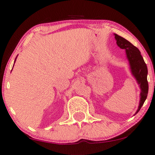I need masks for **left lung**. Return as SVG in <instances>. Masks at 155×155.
Wrapping results in <instances>:
<instances>
[{"label": "left lung", "mask_w": 155, "mask_h": 155, "mask_svg": "<svg viewBox=\"0 0 155 155\" xmlns=\"http://www.w3.org/2000/svg\"><path fill=\"white\" fill-rule=\"evenodd\" d=\"M114 35L117 45L121 49L126 50V58L129 63L131 74L135 78L141 89L139 105L135 113L137 114L138 112L140 110L148 94L149 85L148 81H147V74H148L147 66L143 61V57L141 56L140 51L137 47L133 45L131 42H128L124 37L116 34H114Z\"/></svg>", "instance_id": "1"}]
</instances>
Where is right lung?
I'll return each mask as SVG.
<instances>
[{"label": "right lung", "instance_id": "add662e5", "mask_svg": "<svg viewBox=\"0 0 155 155\" xmlns=\"http://www.w3.org/2000/svg\"><path fill=\"white\" fill-rule=\"evenodd\" d=\"M16 58H17V57H16ZM16 59H15V61H14V63H15V62H16ZM13 67H14V66H13Z\"/></svg>", "mask_w": 155, "mask_h": 155}]
</instances>
